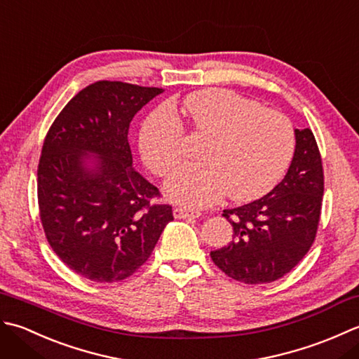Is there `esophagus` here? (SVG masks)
Returning <instances> with one entry per match:
<instances>
[{"instance_id": "34e87169", "label": "esophagus", "mask_w": 359, "mask_h": 359, "mask_svg": "<svg viewBox=\"0 0 359 359\" xmlns=\"http://www.w3.org/2000/svg\"><path fill=\"white\" fill-rule=\"evenodd\" d=\"M201 212L190 209V208H175L173 209V217L180 218V220H184V218H198Z\"/></svg>"}]
</instances>
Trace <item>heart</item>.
I'll return each mask as SVG.
<instances>
[{"instance_id": "1", "label": "heart", "mask_w": 359, "mask_h": 359, "mask_svg": "<svg viewBox=\"0 0 359 359\" xmlns=\"http://www.w3.org/2000/svg\"><path fill=\"white\" fill-rule=\"evenodd\" d=\"M182 109L194 130L209 141L204 163L184 165L165 182V195L189 208H206L229 192L246 203L266 195L283 177L294 153V128L287 116L228 90L189 94ZM145 165L167 177L184 158V127L173 109L158 107L139 131Z\"/></svg>"}]
</instances>
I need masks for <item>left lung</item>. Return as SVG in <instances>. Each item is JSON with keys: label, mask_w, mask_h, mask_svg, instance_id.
<instances>
[{"label": "left lung", "mask_w": 359, "mask_h": 359, "mask_svg": "<svg viewBox=\"0 0 359 359\" xmlns=\"http://www.w3.org/2000/svg\"><path fill=\"white\" fill-rule=\"evenodd\" d=\"M296 149L285 178L245 206L223 210L232 241L210 257L222 271L248 285L269 283L290 273L316 237L324 195L323 159L310 128L294 130Z\"/></svg>", "instance_id": "obj_1"}]
</instances>
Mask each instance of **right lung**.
Instances as JSON below:
<instances>
[{
  "instance_id": "obj_1",
  "label": "right lung",
  "mask_w": 359,
  "mask_h": 359,
  "mask_svg": "<svg viewBox=\"0 0 359 359\" xmlns=\"http://www.w3.org/2000/svg\"><path fill=\"white\" fill-rule=\"evenodd\" d=\"M123 82L83 88L57 116L39 163V208L50 248L93 282L127 279L141 268L173 220L153 204L159 190L133 169L128 128L163 93Z\"/></svg>"
}]
</instances>
